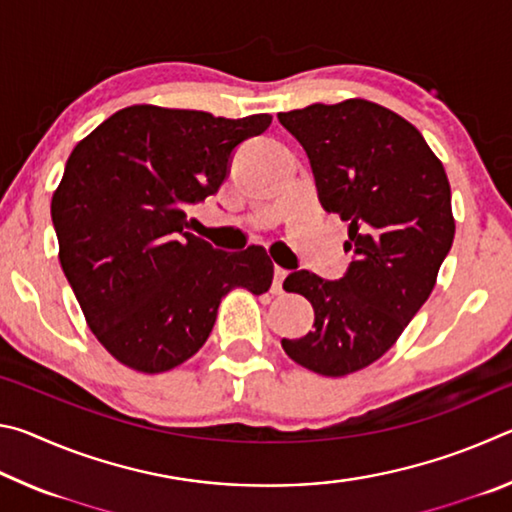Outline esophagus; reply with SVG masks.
Returning <instances> with one entry per match:
<instances>
[{"label":"esophagus","mask_w":512,"mask_h":512,"mask_svg":"<svg viewBox=\"0 0 512 512\" xmlns=\"http://www.w3.org/2000/svg\"><path fill=\"white\" fill-rule=\"evenodd\" d=\"M289 271H284V268L275 266V275H273V293H282V282L287 280Z\"/></svg>","instance_id":"34e87169"}]
</instances>
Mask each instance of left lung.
<instances>
[{
  "mask_svg": "<svg viewBox=\"0 0 512 512\" xmlns=\"http://www.w3.org/2000/svg\"><path fill=\"white\" fill-rule=\"evenodd\" d=\"M277 119L307 151L320 203L350 223L352 255L336 282L309 271L284 280L316 318L314 332L282 348L311 372L343 377L391 350L433 291L456 230L449 180L418 128L379 103H314Z\"/></svg>",
  "mask_w": 512,
  "mask_h": 512,
  "instance_id": "8db88e82",
  "label": "left lung"
}]
</instances>
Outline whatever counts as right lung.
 <instances>
[{
	"instance_id": "right-lung-1",
	"label": "right lung",
	"mask_w": 512,
	"mask_h": 512,
	"mask_svg": "<svg viewBox=\"0 0 512 512\" xmlns=\"http://www.w3.org/2000/svg\"><path fill=\"white\" fill-rule=\"evenodd\" d=\"M271 115L131 106L74 146L51 198L58 259L99 343L137 372H167L203 348L221 298L266 293V250L223 253L187 232V207L219 192L232 151Z\"/></svg>"
}]
</instances>
